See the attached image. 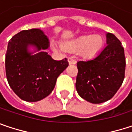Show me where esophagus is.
<instances>
[{
	"label": "esophagus",
	"mask_w": 132,
	"mask_h": 132,
	"mask_svg": "<svg viewBox=\"0 0 132 132\" xmlns=\"http://www.w3.org/2000/svg\"><path fill=\"white\" fill-rule=\"evenodd\" d=\"M68 60H69V64H76V60L74 56H69Z\"/></svg>",
	"instance_id": "34e87169"
}]
</instances>
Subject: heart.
<instances>
[{
  "label": "heart",
  "mask_w": 132,
  "mask_h": 132,
  "mask_svg": "<svg viewBox=\"0 0 132 132\" xmlns=\"http://www.w3.org/2000/svg\"><path fill=\"white\" fill-rule=\"evenodd\" d=\"M103 44L104 40L101 35H85L73 42L72 47L74 49L81 51L85 56H92L101 50Z\"/></svg>",
  "instance_id": "obj_1"
}]
</instances>
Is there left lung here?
I'll return each instance as SVG.
<instances>
[{"label":"left lung","instance_id":"obj_1","mask_svg":"<svg viewBox=\"0 0 132 132\" xmlns=\"http://www.w3.org/2000/svg\"><path fill=\"white\" fill-rule=\"evenodd\" d=\"M107 45L95 58L78 61L76 88L81 97L92 103L110 100L125 78L126 56L121 42L106 34Z\"/></svg>","mask_w":132,"mask_h":132}]
</instances>
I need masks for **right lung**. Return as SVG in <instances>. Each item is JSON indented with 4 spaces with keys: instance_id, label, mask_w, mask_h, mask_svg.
<instances>
[{
    "instance_id": "add662e5",
    "label": "right lung",
    "mask_w": 132,
    "mask_h": 132,
    "mask_svg": "<svg viewBox=\"0 0 132 132\" xmlns=\"http://www.w3.org/2000/svg\"><path fill=\"white\" fill-rule=\"evenodd\" d=\"M35 47V53L29 47ZM47 36L38 29L22 30L10 40L5 56L7 81L14 93L23 101L36 102L54 90L58 76L69 66L65 58L54 60L46 50Z\"/></svg>"
}]
</instances>
